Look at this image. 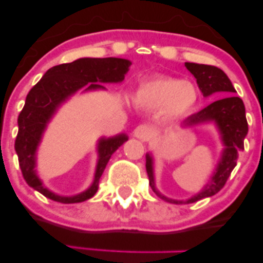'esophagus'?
Segmentation results:
<instances>
[{
    "label": "esophagus",
    "instance_id": "obj_1",
    "mask_svg": "<svg viewBox=\"0 0 263 263\" xmlns=\"http://www.w3.org/2000/svg\"><path fill=\"white\" fill-rule=\"evenodd\" d=\"M134 136L141 141H148L155 136V129H153L152 126L143 123V125L137 126L135 128Z\"/></svg>",
    "mask_w": 263,
    "mask_h": 263
}]
</instances>
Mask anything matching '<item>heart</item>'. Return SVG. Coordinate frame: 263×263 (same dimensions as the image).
<instances>
[{"label": "heart", "instance_id": "heart-1", "mask_svg": "<svg viewBox=\"0 0 263 263\" xmlns=\"http://www.w3.org/2000/svg\"><path fill=\"white\" fill-rule=\"evenodd\" d=\"M198 99L199 91L194 84L170 77L143 81L134 95L136 105L147 108L163 107V112L170 119L189 114Z\"/></svg>", "mask_w": 263, "mask_h": 263}]
</instances>
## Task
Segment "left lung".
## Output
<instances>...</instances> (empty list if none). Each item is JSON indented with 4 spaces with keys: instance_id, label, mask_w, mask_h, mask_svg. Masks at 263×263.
<instances>
[{
    "instance_id": "left-lung-1",
    "label": "left lung",
    "mask_w": 263,
    "mask_h": 263,
    "mask_svg": "<svg viewBox=\"0 0 263 263\" xmlns=\"http://www.w3.org/2000/svg\"><path fill=\"white\" fill-rule=\"evenodd\" d=\"M185 66L197 79L199 89L201 90L204 96H210L214 92H236L228 75L221 69L214 65L195 64V63H185ZM205 122H214L218 126L225 148L222 151L221 159H220L210 182L204 186L200 193H198L197 195L188 200H173V199L165 198L156 189L155 176H153V159L149 153L146 155V171L148 174L151 188L159 198L168 203L189 204L195 203L200 199L213 197L214 194L222 189L228 178L230 177L232 170L236 165L238 153L243 149V140L249 131L245 105L242 100L238 96H225L220 100L211 102L199 112L190 115L188 119L184 120L183 125L192 127V126Z\"/></svg>"
}]
</instances>
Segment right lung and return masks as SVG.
Instances as JSON below:
<instances>
[{
	"label": "right lung",
	"instance_id": "obj_1",
	"mask_svg": "<svg viewBox=\"0 0 263 263\" xmlns=\"http://www.w3.org/2000/svg\"><path fill=\"white\" fill-rule=\"evenodd\" d=\"M129 65V60L121 58H80L50 68L32 87L18 116V134L14 142L21 171L29 186L44 197L63 204L81 203L95 195L108 159L123 142L128 140L127 136L119 135L99 141V161L93 182L89 189L74 197H62L43 186L34 170L35 152L47 123L66 99L81 87L87 91L105 89L101 85L104 83H120L125 79Z\"/></svg>",
	"mask_w": 263,
	"mask_h": 263
}]
</instances>
